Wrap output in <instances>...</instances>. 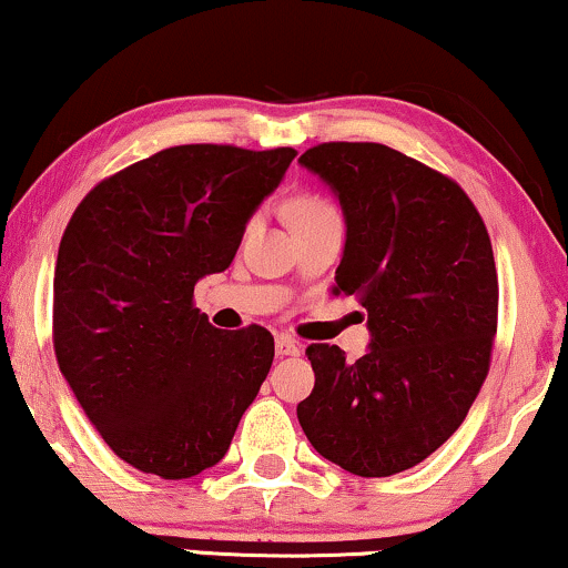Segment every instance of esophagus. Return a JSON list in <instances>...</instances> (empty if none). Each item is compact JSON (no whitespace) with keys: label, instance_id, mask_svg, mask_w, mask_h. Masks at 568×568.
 <instances>
[{"label":"esophagus","instance_id":"34e87169","mask_svg":"<svg viewBox=\"0 0 568 568\" xmlns=\"http://www.w3.org/2000/svg\"><path fill=\"white\" fill-rule=\"evenodd\" d=\"M275 351H277V356H298L301 354V346H298L296 341H291V337L280 335L277 341H275Z\"/></svg>","mask_w":568,"mask_h":568}]
</instances>
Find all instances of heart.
Here are the masks:
<instances>
[{
  "instance_id": "obj_1",
  "label": "heart",
  "mask_w": 568,
  "mask_h": 568,
  "mask_svg": "<svg viewBox=\"0 0 568 568\" xmlns=\"http://www.w3.org/2000/svg\"><path fill=\"white\" fill-rule=\"evenodd\" d=\"M329 214H337L335 206L325 201L322 196H314V193H306V196H298L291 206V222L293 225H301V222H312L329 217Z\"/></svg>"
}]
</instances>
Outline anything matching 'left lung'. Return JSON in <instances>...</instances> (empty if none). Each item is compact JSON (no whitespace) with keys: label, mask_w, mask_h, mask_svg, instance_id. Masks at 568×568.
<instances>
[{"label":"left lung","mask_w":568,"mask_h":568,"mask_svg":"<svg viewBox=\"0 0 568 568\" xmlns=\"http://www.w3.org/2000/svg\"><path fill=\"white\" fill-rule=\"evenodd\" d=\"M298 162L341 201L333 291L358 298L372 333L356 362L327 343L306 348L317 379L296 408L301 429L351 475H398L462 427L490 369V235L462 185L383 143H320Z\"/></svg>","instance_id":"8db88e82"}]
</instances>
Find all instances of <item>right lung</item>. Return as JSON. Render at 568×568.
<instances>
[{
  "label": "right lung",
  "mask_w": 568,
  "mask_h": 568,
  "mask_svg": "<svg viewBox=\"0 0 568 568\" xmlns=\"http://www.w3.org/2000/svg\"><path fill=\"white\" fill-rule=\"evenodd\" d=\"M291 146L162 149L85 193L57 251L52 333L62 377L143 475L189 479L231 448L272 367L267 329H217L193 285L231 267Z\"/></svg>",
  "instance_id": "obj_1"
}]
</instances>
